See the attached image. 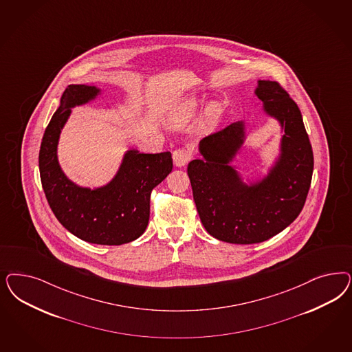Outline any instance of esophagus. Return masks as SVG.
<instances>
[{
    "mask_svg": "<svg viewBox=\"0 0 352 352\" xmlns=\"http://www.w3.org/2000/svg\"><path fill=\"white\" fill-rule=\"evenodd\" d=\"M192 150L188 148H176L172 154V158H173V163L176 167H182L185 166L190 159H192Z\"/></svg>",
    "mask_w": 352,
    "mask_h": 352,
    "instance_id": "1",
    "label": "esophagus"
}]
</instances>
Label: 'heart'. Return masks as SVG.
Wrapping results in <instances>:
<instances>
[{"label":"heart","instance_id":"heart-1","mask_svg":"<svg viewBox=\"0 0 352 352\" xmlns=\"http://www.w3.org/2000/svg\"><path fill=\"white\" fill-rule=\"evenodd\" d=\"M199 107H201V102H199L198 100H195V98L189 100V101H186L185 103H182V106L177 109V111L173 113L172 122L177 125L188 123V122L193 118L194 115L198 113ZM216 115H217V110H216L215 107H211V109L208 110V113H207V119H208V120H214L216 118Z\"/></svg>","mask_w":352,"mask_h":352}]
</instances>
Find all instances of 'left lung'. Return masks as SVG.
<instances>
[{
	"mask_svg": "<svg viewBox=\"0 0 352 352\" xmlns=\"http://www.w3.org/2000/svg\"><path fill=\"white\" fill-rule=\"evenodd\" d=\"M255 94L264 111L284 128L281 155L270 175L243 184L229 163L243 144L242 122L228 125L199 142L204 159L188 166L197 211L215 239L251 245L272 239L300 214L311 186L314 153L302 113L277 81L259 80Z\"/></svg>",
	"mask_w": 352,
	"mask_h": 352,
	"instance_id": "1",
	"label": "left lung"
}]
</instances>
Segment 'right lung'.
<instances>
[{"label":"right lung","instance_id":"add662e5","mask_svg":"<svg viewBox=\"0 0 352 352\" xmlns=\"http://www.w3.org/2000/svg\"><path fill=\"white\" fill-rule=\"evenodd\" d=\"M96 87L69 85L43 137L38 167L43 189L58 221L78 239L119 246L138 239L148 227L150 195L172 170L170 151L142 154L129 150L113 182L103 188H80L69 182L57 158L59 133L71 107L89 102Z\"/></svg>","mask_w":352,"mask_h":352}]
</instances>
